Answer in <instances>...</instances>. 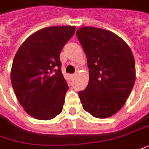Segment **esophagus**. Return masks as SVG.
Returning a JSON list of instances; mask_svg holds the SVG:
<instances>
[{
  "mask_svg": "<svg viewBox=\"0 0 149 149\" xmlns=\"http://www.w3.org/2000/svg\"><path fill=\"white\" fill-rule=\"evenodd\" d=\"M76 76H77V74H70L69 75V77H70V78H73V77H76Z\"/></svg>",
  "mask_w": 149,
  "mask_h": 149,
  "instance_id": "1",
  "label": "esophagus"
}]
</instances>
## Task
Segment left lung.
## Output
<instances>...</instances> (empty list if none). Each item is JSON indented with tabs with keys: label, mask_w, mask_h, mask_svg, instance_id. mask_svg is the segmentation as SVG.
Wrapping results in <instances>:
<instances>
[{
	"label": "left lung",
	"mask_w": 149,
	"mask_h": 149,
	"mask_svg": "<svg viewBox=\"0 0 149 149\" xmlns=\"http://www.w3.org/2000/svg\"><path fill=\"white\" fill-rule=\"evenodd\" d=\"M87 58L89 83L78 93L85 111L97 118L113 116L124 106L135 81L129 45L117 34L82 27L76 32Z\"/></svg>",
	"instance_id": "1"
}]
</instances>
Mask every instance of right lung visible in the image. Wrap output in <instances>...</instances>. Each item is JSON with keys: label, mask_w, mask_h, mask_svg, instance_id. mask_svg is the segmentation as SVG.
<instances>
[{"label": "right lung", "mask_w": 149, "mask_h": 149, "mask_svg": "<svg viewBox=\"0 0 149 149\" xmlns=\"http://www.w3.org/2000/svg\"><path fill=\"white\" fill-rule=\"evenodd\" d=\"M75 30V26L40 29L24 40L15 54L11 84L31 117L50 120L62 112L68 86L61 72L59 54Z\"/></svg>", "instance_id": "1"}]
</instances>
